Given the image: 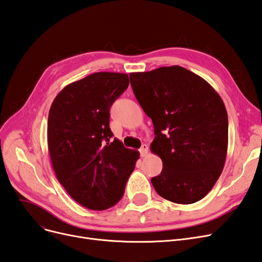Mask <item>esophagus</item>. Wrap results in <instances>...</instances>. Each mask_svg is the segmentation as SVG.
<instances>
[{
	"instance_id": "esophagus-1",
	"label": "esophagus",
	"mask_w": 262,
	"mask_h": 262,
	"mask_svg": "<svg viewBox=\"0 0 262 262\" xmlns=\"http://www.w3.org/2000/svg\"><path fill=\"white\" fill-rule=\"evenodd\" d=\"M147 153H148V146L146 144H143L140 148V154L142 157H145L147 155Z\"/></svg>"
}]
</instances>
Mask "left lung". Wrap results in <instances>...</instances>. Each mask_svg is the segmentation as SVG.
Segmentation results:
<instances>
[{"label":"left lung","mask_w":262,"mask_h":262,"mask_svg":"<svg viewBox=\"0 0 262 262\" xmlns=\"http://www.w3.org/2000/svg\"><path fill=\"white\" fill-rule=\"evenodd\" d=\"M134 95L152 119L150 150L163 169L150 179L166 200L190 204L207 195L224 167L228 118L224 102L202 77L178 66L130 74Z\"/></svg>","instance_id":"obj_1"}]
</instances>
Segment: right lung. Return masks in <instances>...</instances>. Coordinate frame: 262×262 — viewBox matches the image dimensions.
<instances>
[{
    "label": "right lung",
    "mask_w": 262,
    "mask_h": 262,
    "mask_svg": "<svg viewBox=\"0 0 262 262\" xmlns=\"http://www.w3.org/2000/svg\"><path fill=\"white\" fill-rule=\"evenodd\" d=\"M123 73L97 72L67 85L48 117V149L60 184L83 207L102 211L121 200L138 150L113 139L109 110L128 89Z\"/></svg>",
    "instance_id": "add662e5"
}]
</instances>
